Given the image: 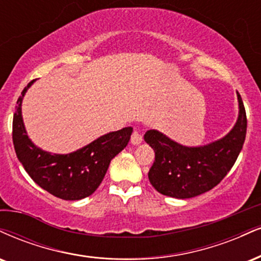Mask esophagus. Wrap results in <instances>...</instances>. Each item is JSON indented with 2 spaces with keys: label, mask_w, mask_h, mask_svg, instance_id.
Returning a JSON list of instances; mask_svg holds the SVG:
<instances>
[{
  "label": "esophagus",
  "mask_w": 261,
  "mask_h": 261,
  "mask_svg": "<svg viewBox=\"0 0 261 261\" xmlns=\"http://www.w3.org/2000/svg\"><path fill=\"white\" fill-rule=\"evenodd\" d=\"M142 142V135H141L140 131L135 130L133 135H131V143L134 144V146H137V144H140Z\"/></svg>",
  "instance_id": "esophagus-1"
}]
</instances>
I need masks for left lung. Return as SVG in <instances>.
Segmentation results:
<instances>
[{"instance_id":"8db88e82","label":"left lung","mask_w":261,"mask_h":261,"mask_svg":"<svg viewBox=\"0 0 261 261\" xmlns=\"http://www.w3.org/2000/svg\"><path fill=\"white\" fill-rule=\"evenodd\" d=\"M240 114L233 128L221 140L200 147H186L156 130L144 134L155 159L148 172L152 186L164 196L186 199L219 185L236 163L247 134V115L237 92Z\"/></svg>"}]
</instances>
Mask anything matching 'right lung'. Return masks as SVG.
I'll return each mask as SVG.
<instances>
[{"instance_id":"1","label":"right lung","mask_w":261,"mask_h":261,"mask_svg":"<svg viewBox=\"0 0 261 261\" xmlns=\"http://www.w3.org/2000/svg\"><path fill=\"white\" fill-rule=\"evenodd\" d=\"M34 81L23 90L15 107L12 131L15 154L29 176L55 197L65 200L89 197L98 188L112 159L126 147L133 127L103 135L69 154L43 152L29 140L21 118V100Z\"/></svg>"}]
</instances>
